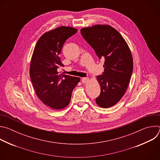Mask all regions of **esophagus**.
Instances as JSON below:
<instances>
[{
  "label": "esophagus",
  "mask_w": 160,
  "mask_h": 160,
  "mask_svg": "<svg viewBox=\"0 0 160 160\" xmlns=\"http://www.w3.org/2000/svg\"><path fill=\"white\" fill-rule=\"evenodd\" d=\"M89 80V78H87V77H84V78H82V82L83 83H87Z\"/></svg>",
  "instance_id": "esophagus-1"
}]
</instances>
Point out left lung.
Returning a JSON list of instances; mask_svg holds the SVG:
<instances>
[{
  "mask_svg": "<svg viewBox=\"0 0 160 160\" xmlns=\"http://www.w3.org/2000/svg\"><path fill=\"white\" fill-rule=\"evenodd\" d=\"M80 32L98 57L105 60L104 72L97 77L101 94L96 102L101 108H110L122 99L128 87L133 72L130 49L121 34L109 25H96Z\"/></svg>",
  "mask_w": 160,
  "mask_h": 160,
  "instance_id": "8db88e82",
  "label": "left lung"
}]
</instances>
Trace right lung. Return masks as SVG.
I'll list each match as a JSON object with an SVG mask.
<instances>
[{
  "instance_id": "right-lung-1",
  "label": "right lung",
  "mask_w": 160,
  "mask_h": 160,
  "mask_svg": "<svg viewBox=\"0 0 160 160\" xmlns=\"http://www.w3.org/2000/svg\"><path fill=\"white\" fill-rule=\"evenodd\" d=\"M77 32L69 27H59L43 33L37 41L30 62V75L33 88L41 101L54 109L69 104L79 77L59 74L64 66L59 54L66 40Z\"/></svg>"
}]
</instances>
